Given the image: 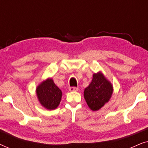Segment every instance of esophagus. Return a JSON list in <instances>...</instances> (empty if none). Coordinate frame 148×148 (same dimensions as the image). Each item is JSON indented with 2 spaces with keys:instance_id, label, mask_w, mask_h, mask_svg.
Instances as JSON below:
<instances>
[{
  "instance_id": "esophagus-1",
  "label": "esophagus",
  "mask_w": 148,
  "mask_h": 148,
  "mask_svg": "<svg viewBox=\"0 0 148 148\" xmlns=\"http://www.w3.org/2000/svg\"><path fill=\"white\" fill-rule=\"evenodd\" d=\"M77 90H78V88H75V87H71V88H69L70 92H76V91Z\"/></svg>"
}]
</instances>
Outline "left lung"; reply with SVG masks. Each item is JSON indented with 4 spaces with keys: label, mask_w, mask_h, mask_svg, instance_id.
Wrapping results in <instances>:
<instances>
[{
    "label": "left lung",
    "mask_w": 148,
    "mask_h": 148,
    "mask_svg": "<svg viewBox=\"0 0 148 148\" xmlns=\"http://www.w3.org/2000/svg\"><path fill=\"white\" fill-rule=\"evenodd\" d=\"M113 93V86L102 71L93 74L90 85L85 88L84 96L91 110L97 111L109 102Z\"/></svg>",
    "instance_id": "obj_1"
}]
</instances>
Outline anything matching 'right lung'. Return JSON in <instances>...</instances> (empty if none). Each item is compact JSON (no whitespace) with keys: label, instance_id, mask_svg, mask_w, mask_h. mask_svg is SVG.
Segmentation results:
<instances>
[{"label":"right lung","instance_id":"right-lung-1","mask_svg":"<svg viewBox=\"0 0 148 148\" xmlns=\"http://www.w3.org/2000/svg\"><path fill=\"white\" fill-rule=\"evenodd\" d=\"M38 101L47 110H54L59 105L62 98V91L56 86L52 78H48L36 88Z\"/></svg>","mask_w":148,"mask_h":148}]
</instances>
